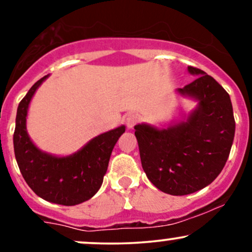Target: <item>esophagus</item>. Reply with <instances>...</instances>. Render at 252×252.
Returning a JSON list of instances; mask_svg holds the SVG:
<instances>
[{
    "label": "esophagus",
    "instance_id": "obj_1",
    "mask_svg": "<svg viewBox=\"0 0 252 252\" xmlns=\"http://www.w3.org/2000/svg\"><path fill=\"white\" fill-rule=\"evenodd\" d=\"M138 122H140V117L135 114H130L126 118V126H128V129L134 128L135 124H137Z\"/></svg>",
    "mask_w": 252,
    "mask_h": 252
}]
</instances>
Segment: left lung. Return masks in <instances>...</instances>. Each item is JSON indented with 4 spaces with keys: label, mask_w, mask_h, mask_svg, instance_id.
I'll list each match as a JSON object with an SVG mask.
<instances>
[{
    "label": "left lung",
    "mask_w": 252,
    "mask_h": 252,
    "mask_svg": "<svg viewBox=\"0 0 252 252\" xmlns=\"http://www.w3.org/2000/svg\"><path fill=\"white\" fill-rule=\"evenodd\" d=\"M195 80L175 92L196 102L180 121L134 126L142 168L150 182L170 195L205 189L220 174L230 155L236 123L230 96L206 72L189 66Z\"/></svg>",
    "instance_id": "obj_1"
}]
</instances>
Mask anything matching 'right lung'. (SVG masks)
<instances>
[{
    "label": "right lung",
    "instance_id": "add662e5",
    "mask_svg": "<svg viewBox=\"0 0 252 252\" xmlns=\"http://www.w3.org/2000/svg\"><path fill=\"white\" fill-rule=\"evenodd\" d=\"M50 74L34 84L17 106L14 152L20 172L37 196L53 204L74 206L91 199L103 184L115 144L126 126L91 138L70 155L43 152L27 131V116L32 98Z\"/></svg>",
    "mask_w": 252,
    "mask_h": 252
}]
</instances>
